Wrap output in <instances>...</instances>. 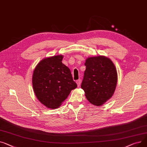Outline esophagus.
Returning a JSON list of instances; mask_svg holds the SVG:
<instances>
[{
  "label": "esophagus",
  "instance_id": "1",
  "mask_svg": "<svg viewBox=\"0 0 147 147\" xmlns=\"http://www.w3.org/2000/svg\"><path fill=\"white\" fill-rule=\"evenodd\" d=\"M81 83V80H78L76 81V84H77V85H78V87H80V86Z\"/></svg>",
  "mask_w": 147,
  "mask_h": 147
}]
</instances>
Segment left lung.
I'll list each match as a JSON object with an SVG mask.
<instances>
[{"label":"left lung","mask_w":147,"mask_h":147,"mask_svg":"<svg viewBox=\"0 0 147 147\" xmlns=\"http://www.w3.org/2000/svg\"><path fill=\"white\" fill-rule=\"evenodd\" d=\"M81 88L87 100L95 106L106 102L115 91L117 74L111 60L105 56L89 57L85 63Z\"/></svg>","instance_id":"8db88e82"}]
</instances>
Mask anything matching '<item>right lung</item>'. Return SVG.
<instances>
[{"label": "right lung", "mask_w": 147, "mask_h": 147, "mask_svg": "<svg viewBox=\"0 0 147 147\" xmlns=\"http://www.w3.org/2000/svg\"><path fill=\"white\" fill-rule=\"evenodd\" d=\"M57 55L42 60L32 75V86L38 100L50 109H56L77 87L71 71Z\"/></svg>", "instance_id": "1"}]
</instances>
